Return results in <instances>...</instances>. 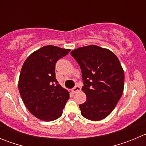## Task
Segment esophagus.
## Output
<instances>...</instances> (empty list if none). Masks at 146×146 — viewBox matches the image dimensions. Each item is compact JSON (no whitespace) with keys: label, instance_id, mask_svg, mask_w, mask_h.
I'll return each instance as SVG.
<instances>
[{"label":"esophagus","instance_id":"1","mask_svg":"<svg viewBox=\"0 0 146 146\" xmlns=\"http://www.w3.org/2000/svg\"><path fill=\"white\" fill-rule=\"evenodd\" d=\"M80 90H81L80 87V86H75V87L72 88V92L74 93V94H75V93L78 92V91H80Z\"/></svg>","mask_w":146,"mask_h":146}]
</instances>
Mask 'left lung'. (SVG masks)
<instances>
[{
    "mask_svg": "<svg viewBox=\"0 0 146 146\" xmlns=\"http://www.w3.org/2000/svg\"><path fill=\"white\" fill-rule=\"evenodd\" d=\"M71 55L82 71L86 102L80 104L81 114L90 121L108 117L118 104L124 88V72L112 51L96 45L73 50Z\"/></svg>",
    "mask_w": 146,
    "mask_h": 146,
    "instance_id": "1",
    "label": "left lung"
}]
</instances>
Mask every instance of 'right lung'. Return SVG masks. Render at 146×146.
Instances as JSON below:
<instances>
[{
	"mask_svg": "<svg viewBox=\"0 0 146 146\" xmlns=\"http://www.w3.org/2000/svg\"><path fill=\"white\" fill-rule=\"evenodd\" d=\"M69 49L47 45L32 52L25 60L18 81L23 102L30 113L44 121L61 116L69 93L55 78L56 62Z\"/></svg>",
	"mask_w": 146,
	"mask_h": 146,
	"instance_id": "add662e5",
	"label": "right lung"
}]
</instances>
